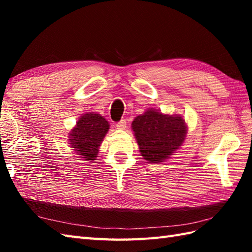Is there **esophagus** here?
<instances>
[{
    "instance_id": "34e87169",
    "label": "esophagus",
    "mask_w": 252,
    "mask_h": 252,
    "mask_svg": "<svg viewBox=\"0 0 252 252\" xmlns=\"http://www.w3.org/2000/svg\"><path fill=\"white\" fill-rule=\"evenodd\" d=\"M116 126H117V129H120V130L126 129V121L125 119H122V120H120L119 122L117 123Z\"/></svg>"
}]
</instances>
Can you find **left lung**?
<instances>
[{
    "label": "left lung",
    "mask_w": 252,
    "mask_h": 252,
    "mask_svg": "<svg viewBox=\"0 0 252 252\" xmlns=\"http://www.w3.org/2000/svg\"><path fill=\"white\" fill-rule=\"evenodd\" d=\"M132 129L142 156L149 162H161L171 156L185 140L186 126L183 118L162 115L155 109L137 116Z\"/></svg>",
    "instance_id": "left-lung-1"
}]
</instances>
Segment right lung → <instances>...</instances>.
Instances as JSON below:
<instances>
[{"instance_id":"right-lung-1","label":"right lung","mask_w":252,"mask_h":252,"mask_svg":"<svg viewBox=\"0 0 252 252\" xmlns=\"http://www.w3.org/2000/svg\"><path fill=\"white\" fill-rule=\"evenodd\" d=\"M108 130V121L98 114L88 112L80 118L76 127L69 133L71 148L85 160H94Z\"/></svg>"}]
</instances>
